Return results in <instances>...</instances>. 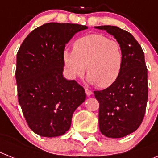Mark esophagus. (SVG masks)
<instances>
[{
    "instance_id": "34e87169",
    "label": "esophagus",
    "mask_w": 158,
    "mask_h": 158,
    "mask_svg": "<svg viewBox=\"0 0 158 158\" xmlns=\"http://www.w3.org/2000/svg\"><path fill=\"white\" fill-rule=\"evenodd\" d=\"M85 92H86V95H87V96H90V95L92 94V91H91V90L87 89V88H85Z\"/></svg>"
}]
</instances>
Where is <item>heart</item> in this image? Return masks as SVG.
Returning <instances> with one entry per match:
<instances>
[{
	"instance_id": "heart-1",
	"label": "heart",
	"mask_w": 158,
	"mask_h": 158,
	"mask_svg": "<svg viewBox=\"0 0 158 158\" xmlns=\"http://www.w3.org/2000/svg\"><path fill=\"white\" fill-rule=\"evenodd\" d=\"M63 58L72 79L82 76L87 69V82L99 87L112 85L120 76L124 63L120 43L100 34L77 39L73 44V50H65Z\"/></svg>"
}]
</instances>
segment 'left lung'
<instances>
[{"label":"left lung","mask_w":158,"mask_h":158,"mask_svg":"<svg viewBox=\"0 0 158 158\" xmlns=\"http://www.w3.org/2000/svg\"><path fill=\"white\" fill-rule=\"evenodd\" d=\"M112 34L121 46L124 63L115 83L95 91L99 103V126L102 134L120 138L139 128L148 100V73L142 48L130 33L113 26H95Z\"/></svg>","instance_id":"obj_1"}]
</instances>
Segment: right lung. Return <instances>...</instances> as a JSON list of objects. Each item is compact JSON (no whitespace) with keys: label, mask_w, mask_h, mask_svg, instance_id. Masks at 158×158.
I'll return each mask as SVG.
<instances>
[{"label":"right lung","mask_w":158,"mask_h":158,"mask_svg":"<svg viewBox=\"0 0 158 158\" xmlns=\"http://www.w3.org/2000/svg\"><path fill=\"white\" fill-rule=\"evenodd\" d=\"M86 29L78 24L46 23L20 46L15 75L18 102L29 127L39 136L65 134L74 112L86 99L83 87L63 75L66 44Z\"/></svg>","instance_id":"obj_1"}]
</instances>
